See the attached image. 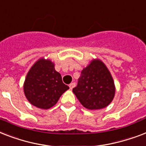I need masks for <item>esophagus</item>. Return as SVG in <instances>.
Returning a JSON list of instances; mask_svg holds the SVG:
<instances>
[{
  "label": "esophagus",
  "instance_id": "esophagus-1",
  "mask_svg": "<svg viewBox=\"0 0 146 146\" xmlns=\"http://www.w3.org/2000/svg\"><path fill=\"white\" fill-rule=\"evenodd\" d=\"M75 87V83H71L69 84V88L71 90H72L74 87Z\"/></svg>",
  "mask_w": 146,
  "mask_h": 146
}]
</instances>
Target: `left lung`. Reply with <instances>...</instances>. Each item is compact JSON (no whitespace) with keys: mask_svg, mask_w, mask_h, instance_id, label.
I'll return each mask as SVG.
<instances>
[{"mask_svg":"<svg viewBox=\"0 0 146 146\" xmlns=\"http://www.w3.org/2000/svg\"><path fill=\"white\" fill-rule=\"evenodd\" d=\"M72 91L84 108L97 110L106 108L113 100L115 82L104 62L93 59L82 70L78 86Z\"/></svg>","mask_w":146,"mask_h":146,"instance_id":"1","label":"left lung"}]
</instances>
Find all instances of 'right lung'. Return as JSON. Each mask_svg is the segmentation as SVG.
I'll list each match as a JSON object with an SVG mask.
<instances>
[{
  "instance_id": "1",
  "label": "right lung",
  "mask_w": 146,
  "mask_h": 146,
  "mask_svg": "<svg viewBox=\"0 0 146 146\" xmlns=\"http://www.w3.org/2000/svg\"><path fill=\"white\" fill-rule=\"evenodd\" d=\"M23 88L29 102L41 109L55 106L60 96L69 89L62 82L61 74L55 70L54 63L44 58L38 59L29 69Z\"/></svg>"
}]
</instances>
